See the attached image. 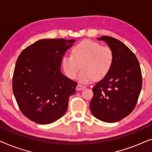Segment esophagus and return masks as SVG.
Returning <instances> with one entry per match:
<instances>
[{
	"instance_id": "obj_1",
	"label": "esophagus",
	"mask_w": 152,
	"mask_h": 152,
	"mask_svg": "<svg viewBox=\"0 0 152 152\" xmlns=\"http://www.w3.org/2000/svg\"><path fill=\"white\" fill-rule=\"evenodd\" d=\"M85 88H86V86H83V85H81L80 84H78L77 86V87H76L77 90V91H82V90H83V89H84Z\"/></svg>"
}]
</instances>
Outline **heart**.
Here are the masks:
<instances>
[{"label":"heart","mask_w":152,"mask_h":152,"mask_svg":"<svg viewBox=\"0 0 152 152\" xmlns=\"http://www.w3.org/2000/svg\"><path fill=\"white\" fill-rule=\"evenodd\" d=\"M72 55H64L61 65L66 75L75 79L79 70V80L89 83L95 79L100 80L108 74L113 62V53L109 47L102 46L95 41L86 40L73 48Z\"/></svg>","instance_id":"obj_1"}]
</instances>
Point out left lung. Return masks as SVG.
Returning <instances> with one entry per match:
<instances>
[{"label": "left lung", "instance_id": "left-lung-1", "mask_svg": "<svg viewBox=\"0 0 152 152\" xmlns=\"http://www.w3.org/2000/svg\"><path fill=\"white\" fill-rule=\"evenodd\" d=\"M107 43L113 53L109 72L93 88L91 113L105 122H115L132 113L142 88V73L134 53L113 37L97 38Z\"/></svg>", "mask_w": 152, "mask_h": 152}]
</instances>
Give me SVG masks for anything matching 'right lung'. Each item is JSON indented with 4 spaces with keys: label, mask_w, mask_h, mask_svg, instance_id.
Instances as JSON below:
<instances>
[{
    "label": "right lung",
    "mask_w": 152,
    "mask_h": 152,
    "mask_svg": "<svg viewBox=\"0 0 152 152\" xmlns=\"http://www.w3.org/2000/svg\"><path fill=\"white\" fill-rule=\"evenodd\" d=\"M75 40L41 39L21 52L14 68L12 89L18 107L32 121L48 124L64 115L77 84L62 74L64 54Z\"/></svg>",
    "instance_id": "obj_1"
}]
</instances>
